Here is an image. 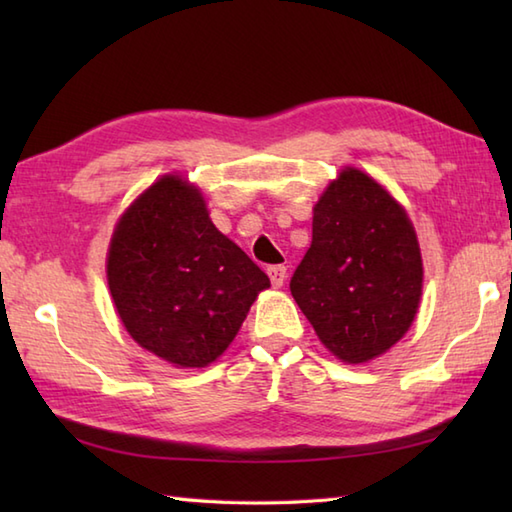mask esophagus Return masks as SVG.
I'll list each match as a JSON object with an SVG mask.
<instances>
[{"mask_svg": "<svg viewBox=\"0 0 512 512\" xmlns=\"http://www.w3.org/2000/svg\"><path fill=\"white\" fill-rule=\"evenodd\" d=\"M268 277H270V284H273L275 288H281L284 286V281H286V266H268Z\"/></svg>", "mask_w": 512, "mask_h": 512, "instance_id": "1", "label": "esophagus"}]
</instances>
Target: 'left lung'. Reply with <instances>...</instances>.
Returning <instances> with one entry per match:
<instances>
[{"label":"left lung","mask_w":512,"mask_h":512,"mask_svg":"<svg viewBox=\"0 0 512 512\" xmlns=\"http://www.w3.org/2000/svg\"><path fill=\"white\" fill-rule=\"evenodd\" d=\"M290 292L321 343L345 363L387 352L416 317L422 259L402 206L345 169L314 206L312 244Z\"/></svg>","instance_id":"obj_1"}]
</instances>
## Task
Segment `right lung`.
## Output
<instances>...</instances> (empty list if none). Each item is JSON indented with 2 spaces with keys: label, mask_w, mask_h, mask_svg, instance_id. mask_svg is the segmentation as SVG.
Instances as JSON below:
<instances>
[{
  "label": "right lung",
  "mask_w": 512,
  "mask_h": 512,
  "mask_svg": "<svg viewBox=\"0 0 512 512\" xmlns=\"http://www.w3.org/2000/svg\"><path fill=\"white\" fill-rule=\"evenodd\" d=\"M107 284L138 345L178 367H204L235 339L270 279L217 231L198 189L165 176L118 222Z\"/></svg>",
  "instance_id": "add662e5"
}]
</instances>
